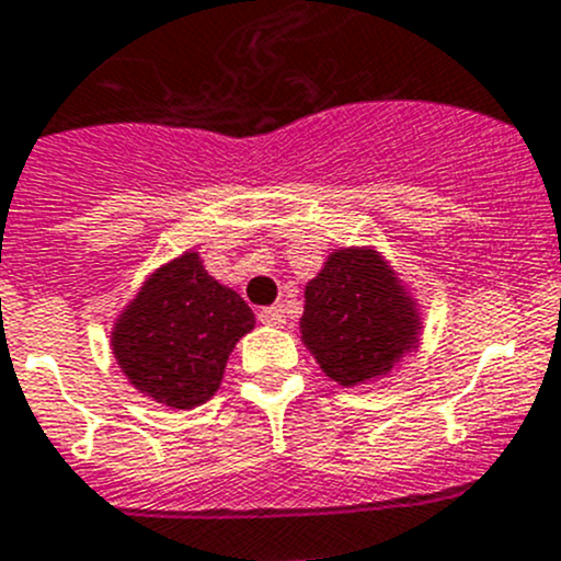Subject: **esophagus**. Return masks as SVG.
<instances>
[{"label":"esophagus","mask_w":561,"mask_h":561,"mask_svg":"<svg viewBox=\"0 0 561 561\" xmlns=\"http://www.w3.org/2000/svg\"><path fill=\"white\" fill-rule=\"evenodd\" d=\"M260 323H265V325H276V329H279V325H285V309L282 307H265V309H260Z\"/></svg>","instance_id":"esophagus-1"}]
</instances>
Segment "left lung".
<instances>
[{
    "mask_svg": "<svg viewBox=\"0 0 561 561\" xmlns=\"http://www.w3.org/2000/svg\"><path fill=\"white\" fill-rule=\"evenodd\" d=\"M304 298L301 340L336 383L383 378L416 345L413 301L373 249L331 252Z\"/></svg>",
    "mask_w": 561,
    "mask_h": 561,
    "instance_id": "1",
    "label": "left lung"
}]
</instances>
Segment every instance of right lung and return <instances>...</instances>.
I'll return each instance as SVG.
<instances>
[{
    "instance_id": "1",
    "label": "right lung",
    "mask_w": 561,
    "mask_h": 561,
    "mask_svg": "<svg viewBox=\"0 0 561 561\" xmlns=\"http://www.w3.org/2000/svg\"><path fill=\"white\" fill-rule=\"evenodd\" d=\"M252 329L249 304L186 252L156 271L119 314L112 351L142 394L194 408L219 389L232 347Z\"/></svg>"
}]
</instances>
